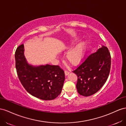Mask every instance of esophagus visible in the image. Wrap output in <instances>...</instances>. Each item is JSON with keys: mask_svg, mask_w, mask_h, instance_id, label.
<instances>
[{"mask_svg": "<svg viewBox=\"0 0 126 126\" xmlns=\"http://www.w3.org/2000/svg\"><path fill=\"white\" fill-rule=\"evenodd\" d=\"M64 73H65V75L66 76V75H67L68 74L70 73V72L68 71L67 70H65V71H64Z\"/></svg>", "mask_w": 126, "mask_h": 126, "instance_id": "1", "label": "esophagus"}]
</instances>
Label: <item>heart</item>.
Returning a JSON list of instances; mask_svg holds the SVG:
<instances>
[{"mask_svg": "<svg viewBox=\"0 0 126 126\" xmlns=\"http://www.w3.org/2000/svg\"><path fill=\"white\" fill-rule=\"evenodd\" d=\"M75 40H72L68 43L66 47L69 48L74 44ZM87 43L81 41L72 47L66 53V59L72 65H77L83 59Z\"/></svg>", "mask_w": 126, "mask_h": 126, "instance_id": "heart-1", "label": "heart"}]
</instances>
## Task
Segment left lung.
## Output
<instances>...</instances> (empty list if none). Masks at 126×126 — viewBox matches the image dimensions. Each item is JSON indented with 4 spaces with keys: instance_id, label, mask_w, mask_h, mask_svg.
<instances>
[{
    "instance_id": "left-lung-1",
    "label": "left lung",
    "mask_w": 126,
    "mask_h": 126,
    "mask_svg": "<svg viewBox=\"0 0 126 126\" xmlns=\"http://www.w3.org/2000/svg\"><path fill=\"white\" fill-rule=\"evenodd\" d=\"M110 67V54L108 48L102 45L73 71L78 77L76 87L79 94L88 96L98 92L106 83Z\"/></svg>"
}]
</instances>
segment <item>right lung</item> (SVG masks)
Masks as SVG:
<instances>
[{
  "label": "right lung",
  "mask_w": 126,
  "mask_h": 126,
  "mask_svg": "<svg viewBox=\"0 0 126 126\" xmlns=\"http://www.w3.org/2000/svg\"><path fill=\"white\" fill-rule=\"evenodd\" d=\"M24 46L16 49L15 54L18 77L25 90L33 96L42 100H53L62 91L65 74L58 65L49 64L33 65L24 55Z\"/></svg>",
  "instance_id": "add662e5"
}]
</instances>
